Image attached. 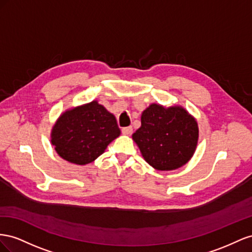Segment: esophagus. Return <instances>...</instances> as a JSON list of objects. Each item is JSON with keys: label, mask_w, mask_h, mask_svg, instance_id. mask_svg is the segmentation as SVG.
I'll list each match as a JSON object with an SVG mask.
<instances>
[{"label": "esophagus", "mask_w": 252, "mask_h": 252, "mask_svg": "<svg viewBox=\"0 0 252 252\" xmlns=\"http://www.w3.org/2000/svg\"><path fill=\"white\" fill-rule=\"evenodd\" d=\"M121 132L124 135H131L132 132H133V127L132 126H126V127L122 128Z\"/></svg>", "instance_id": "esophagus-1"}]
</instances>
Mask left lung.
<instances>
[{
    "label": "left lung",
    "mask_w": 252,
    "mask_h": 252,
    "mask_svg": "<svg viewBox=\"0 0 252 252\" xmlns=\"http://www.w3.org/2000/svg\"><path fill=\"white\" fill-rule=\"evenodd\" d=\"M142 157L154 169L171 171L190 160L197 146V122L182 106L153 103L142 112L133 135Z\"/></svg>",
    "instance_id": "obj_1"
}]
</instances>
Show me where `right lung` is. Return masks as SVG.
Wrapping results in <instances>:
<instances>
[{
    "label": "right lung",
    "instance_id": "add662e5",
    "mask_svg": "<svg viewBox=\"0 0 252 252\" xmlns=\"http://www.w3.org/2000/svg\"><path fill=\"white\" fill-rule=\"evenodd\" d=\"M120 135L116 118L97 101L64 112L52 130V143L60 157L86 164L101 155Z\"/></svg>",
    "mask_w": 252,
    "mask_h": 252
}]
</instances>
